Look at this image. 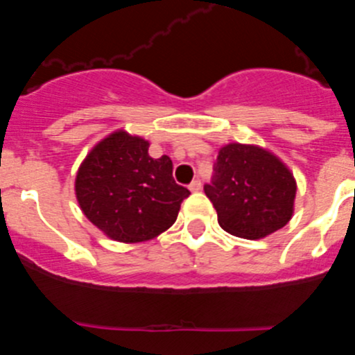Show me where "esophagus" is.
Masks as SVG:
<instances>
[{"label": "esophagus", "mask_w": 355, "mask_h": 355, "mask_svg": "<svg viewBox=\"0 0 355 355\" xmlns=\"http://www.w3.org/2000/svg\"><path fill=\"white\" fill-rule=\"evenodd\" d=\"M190 190H192V192H199L200 188H202V183H200V180H193L192 183H190Z\"/></svg>", "instance_id": "esophagus-1"}]
</instances>
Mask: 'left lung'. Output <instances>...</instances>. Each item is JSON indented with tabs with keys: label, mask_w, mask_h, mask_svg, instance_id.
Returning a JSON list of instances; mask_svg holds the SVG:
<instances>
[{
	"label": "left lung",
	"mask_w": 355,
	"mask_h": 355,
	"mask_svg": "<svg viewBox=\"0 0 355 355\" xmlns=\"http://www.w3.org/2000/svg\"><path fill=\"white\" fill-rule=\"evenodd\" d=\"M205 192L224 231L256 240L290 222L297 184L293 174L268 150L229 144L216 156Z\"/></svg>",
	"instance_id": "left-lung-1"
}]
</instances>
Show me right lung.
Returning <instances> with one entry per match:
<instances>
[{"label":"right lung","instance_id":"add662e5","mask_svg":"<svg viewBox=\"0 0 355 355\" xmlns=\"http://www.w3.org/2000/svg\"><path fill=\"white\" fill-rule=\"evenodd\" d=\"M149 144L124 131L97 144L76 175L80 208L117 241L158 236L178 218L190 190L172 178V159L150 158Z\"/></svg>","mask_w":355,"mask_h":355}]
</instances>
